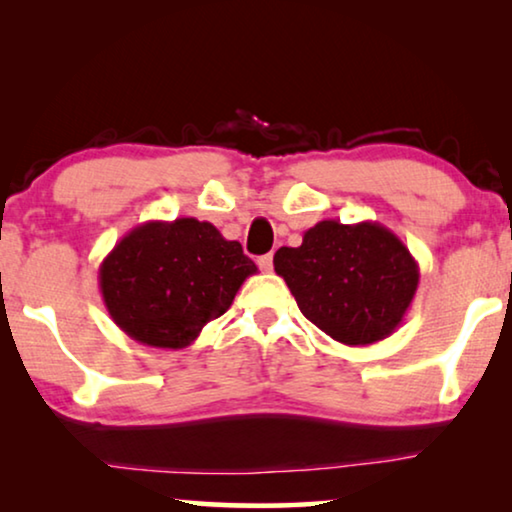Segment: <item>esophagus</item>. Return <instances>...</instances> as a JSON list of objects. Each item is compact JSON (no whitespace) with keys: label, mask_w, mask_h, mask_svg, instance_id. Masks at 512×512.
Listing matches in <instances>:
<instances>
[{"label":"esophagus","mask_w":512,"mask_h":512,"mask_svg":"<svg viewBox=\"0 0 512 512\" xmlns=\"http://www.w3.org/2000/svg\"><path fill=\"white\" fill-rule=\"evenodd\" d=\"M258 268H261L263 272H270L272 270V254H265L258 258Z\"/></svg>","instance_id":"34e87169"}]
</instances>
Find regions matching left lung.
Masks as SVG:
<instances>
[{
    "instance_id": "obj_1",
    "label": "left lung",
    "mask_w": 512,
    "mask_h": 512,
    "mask_svg": "<svg viewBox=\"0 0 512 512\" xmlns=\"http://www.w3.org/2000/svg\"><path fill=\"white\" fill-rule=\"evenodd\" d=\"M272 263L300 312L349 347L389 338L419 284L415 256L377 221H319L300 247L277 249Z\"/></svg>"
}]
</instances>
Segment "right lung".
Returning a JSON list of instances; mask_svg holds the SVG:
<instances>
[{
    "label": "right lung",
    "mask_w": 512,
    "mask_h": 512,
    "mask_svg": "<svg viewBox=\"0 0 512 512\" xmlns=\"http://www.w3.org/2000/svg\"><path fill=\"white\" fill-rule=\"evenodd\" d=\"M256 272L240 242L226 240L209 221L181 216L132 228L104 258L97 279L109 317L128 338L184 349Z\"/></svg>",
    "instance_id": "obj_1"
}]
</instances>
